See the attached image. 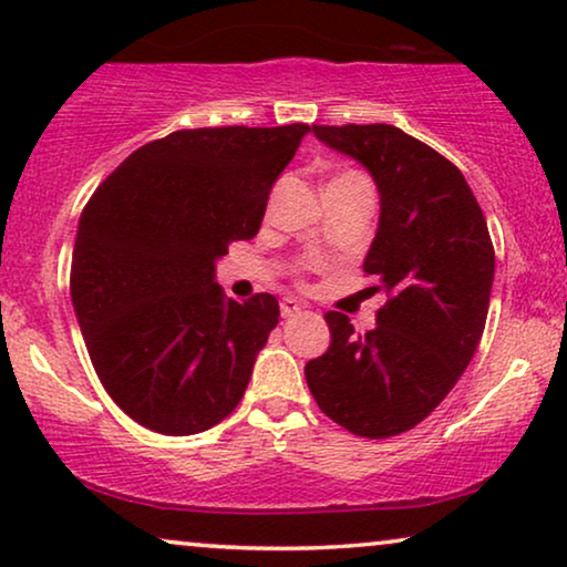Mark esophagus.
Wrapping results in <instances>:
<instances>
[{"mask_svg":"<svg viewBox=\"0 0 567 567\" xmlns=\"http://www.w3.org/2000/svg\"><path fill=\"white\" fill-rule=\"evenodd\" d=\"M297 312H301V301H297L293 297H284L281 299V315L284 317H293Z\"/></svg>","mask_w":567,"mask_h":567,"instance_id":"obj_1","label":"esophagus"}]
</instances>
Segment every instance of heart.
I'll return each instance as SVG.
<instances>
[{
	"instance_id": "b5f03b06",
	"label": "heart",
	"mask_w": 567,
	"mask_h": 567,
	"mask_svg": "<svg viewBox=\"0 0 567 567\" xmlns=\"http://www.w3.org/2000/svg\"><path fill=\"white\" fill-rule=\"evenodd\" d=\"M346 175H353V173H343V175H338V177H346Z\"/></svg>"
}]
</instances>
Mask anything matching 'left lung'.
Segmentation results:
<instances>
[{"mask_svg":"<svg viewBox=\"0 0 567 567\" xmlns=\"http://www.w3.org/2000/svg\"><path fill=\"white\" fill-rule=\"evenodd\" d=\"M359 159L379 188V227L363 260L384 291L377 328L328 312L330 348L305 367L330 421L363 439L415 429L454 390L483 338L495 250L460 167L386 123L312 126Z\"/></svg>","mask_w":567,"mask_h":567,"instance_id":"left-lung-1","label":"left lung"}]
</instances>
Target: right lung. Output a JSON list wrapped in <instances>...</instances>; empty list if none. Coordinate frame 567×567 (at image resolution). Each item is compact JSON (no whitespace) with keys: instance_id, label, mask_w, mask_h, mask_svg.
I'll list each match as a JSON object with an SVG mask.
<instances>
[{"instance_id":"add662e5","label":"right lung","mask_w":567,"mask_h":567,"mask_svg":"<svg viewBox=\"0 0 567 567\" xmlns=\"http://www.w3.org/2000/svg\"><path fill=\"white\" fill-rule=\"evenodd\" d=\"M307 131H173L128 154L84 206L72 305L105 392L144 429L190 436L243 400L281 312L274 293L227 299L214 262L258 235Z\"/></svg>"}]
</instances>
